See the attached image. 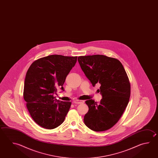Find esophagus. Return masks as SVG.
<instances>
[{"instance_id": "1", "label": "esophagus", "mask_w": 158, "mask_h": 158, "mask_svg": "<svg viewBox=\"0 0 158 158\" xmlns=\"http://www.w3.org/2000/svg\"><path fill=\"white\" fill-rule=\"evenodd\" d=\"M74 103H75V104H81V103H84V101H83V100H78V99H77V100H75V101H74Z\"/></svg>"}]
</instances>
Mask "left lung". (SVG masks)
<instances>
[{
	"instance_id": "1",
	"label": "left lung",
	"mask_w": 158,
	"mask_h": 158,
	"mask_svg": "<svg viewBox=\"0 0 158 158\" xmlns=\"http://www.w3.org/2000/svg\"><path fill=\"white\" fill-rule=\"evenodd\" d=\"M77 60L93 86L100 84L99 92L102 95L99 102L85 101L89 110L84 123L93 131L108 130L119 121L128 104L131 86L127 74L116 58L94 55L79 56Z\"/></svg>"
}]
</instances>
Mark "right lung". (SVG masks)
<instances>
[{
	"mask_svg": "<svg viewBox=\"0 0 158 158\" xmlns=\"http://www.w3.org/2000/svg\"><path fill=\"white\" fill-rule=\"evenodd\" d=\"M77 56L52 55L36 60L27 70L23 98L33 121L46 129L63 123L71 102L57 100L54 94L59 87L64 90L66 77L74 66Z\"/></svg>",
	"mask_w": 158,
	"mask_h": 158,
	"instance_id": "right-lung-1",
	"label": "right lung"
}]
</instances>
